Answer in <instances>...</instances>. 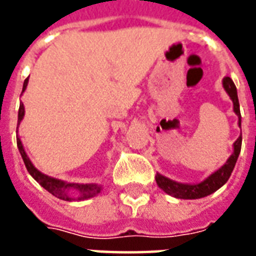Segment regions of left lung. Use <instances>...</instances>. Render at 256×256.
I'll return each instance as SVG.
<instances>
[{"mask_svg":"<svg viewBox=\"0 0 256 256\" xmlns=\"http://www.w3.org/2000/svg\"><path fill=\"white\" fill-rule=\"evenodd\" d=\"M224 89L230 97L232 102H233V111L238 116V126L242 128V115H240V104H238V97H237V89L233 80L229 76H225L222 80ZM242 150V136L234 141L233 144V154L229 156V159L226 160L224 166L214 172L211 176L206 178L204 181L198 184H181L177 181H172L170 178L164 177L162 174H156V184L158 186L164 190L167 194H170L176 198H185V200H193V198H202L208 196L215 190H218L220 186H224L230 177L233 168L236 166L237 158L240 155Z\"/></svg>","mask_w":256,"mask_h":256,"instance_id":"1","label":"left lung"}]
</instances>
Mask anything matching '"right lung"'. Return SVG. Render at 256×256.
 <instances>
[{"label": "right lung", "mask_w": 256, "mask_h": 256, "mask_svg": "<svg viewBox=\"0 0 256 256\" xmlns=\"http://www.w3.org/2000/svg\"><path fill=\"white\" fill-rule=\"evenodd\" d=\"M27 84H28V78L26 79L24 84H23L22 93H24ZM23 118H24V106L20 104L19 114H18V124H20V122L23 120ZM16 133H18V130H16ZM16 140H18V148H19L20 155L23 158L27 172H30L31 177L34 178L42 188L46 189L48 192L52 193L53 196H56L58 198H62L64 202H80V200H88L90 198H94V196H97L102 190V185H98V184L66 182V181H62V180L49 177L46 174H44V172H40L32 164V162L30 160L28 155L26 154L24 146L22 144L19 137H16Z\"/></svg>", "instance_id": "right-lung-1"}]
</instances>
